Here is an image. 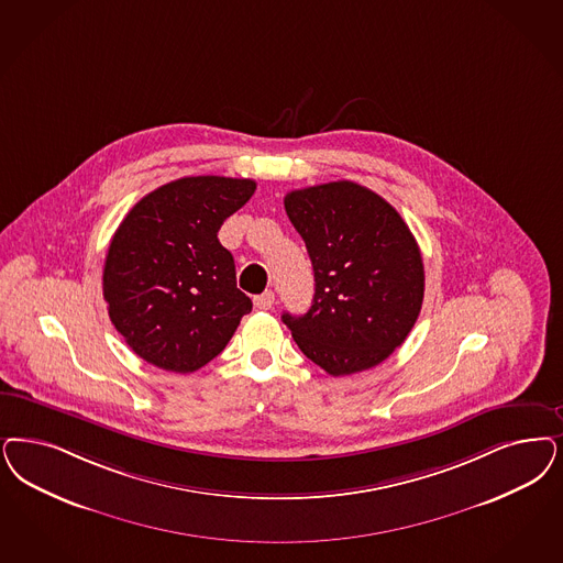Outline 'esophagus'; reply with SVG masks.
Masks as SVG:
<instances>
[{"label":"esophagus","instance_id":"obj_1","mask_svg":"<svg viewBox=\"0 0 563 563\" xmlns=\"http://www.w3.org/2000/svg\"><path fill=\"white\" fill-rule=\"evenodd\" d=\"M253 306L257 310H271L272 306H274V292L264 291L262 295H255L253 297Z\"/></svg>","mask_w":563,"mask_h":563}]
</instances>
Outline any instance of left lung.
Segmentation results:
<instances>
[{"mask_svg": "<svg viewBox=\"0 0 563 563\" xmlns=\"http://www.w3.org/2000/svg\"><path fill=\"white\" fill-rule=\"evenodd\" d=\"M285 210L316 280L310 310L283 313L295 343L332 376L378 366L408 339L424 299V264L408 224L351 180L291 191Z\"/></svg>", "mask_w": 563, "mask_h": 563, "instance_id": "8db88e82", "label": "left lung"}]
</instances>
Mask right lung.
Here are the masks:
<instances>
[{"instance_id": "add662e5", "label": "right lung", "mask_w": 563, "mask_h": 563, "mask_svg": "<svg viewBox=\"0 0 563 563\" xmlns=\"http://www.w3.org/2000/svg\"><path fill=\"white\" fill-rule=\"evenodd\" d=\"M253 191L250 178L185 176L145 195L120 222L106 255L103 299L147 364L178 374L206 366L252 311L218 231Z\"/></svg>"}]
</instances>
